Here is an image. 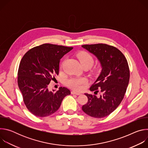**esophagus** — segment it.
I'll list each match as a JSON object with an SVG mask.
<instances>
[{
  "label": "esophagus",
  "mask_w": 148,
  "mask_h": 148,
  "mask_svg": "<svg viewBox=\"0 0 148 148\" xmlns=\"http://www.w3.org/2000/svg\"><path fill=\"white\" fill-rule=\"evenodd\" d=\"M71 94H75V95H81V94L80 92H76V91H71Z\"/></svg>",
  "instance_id": "obj_1"
}]
</instances>
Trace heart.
<instances>
[{
	"label": "heart",
	"instance_id": "obj_1",
	"mask_svg": "<svg viewBox=\"0 0 148 148\" xmlns=\"http://www.w3.org/2000/svg\"><path fill=\"white\" fill-rule=\"evenodd\" d=\"M77 57L79 60L82 66H92L94 62V59L92 56L86 51H80L77 54ZM87 83V79L83 77H72L66 81V85L75 90H81L84 85Z\"/></svg>",
	"mask_w": 148,
	"mask_h": 148
}]
</instances>
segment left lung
I'll return each mask as SVG.
<instances>
[{
	"mask_svg": "<svg viewBox=\"0 0 148 148\" xmlns=\"http://www.w3.org/2000/svg\"><path fill=\"white\" fill-rule=\"evenodd\" d=\"M83 49L95 56L101 71L90 90L94 94L85 93L88 102L82 107L87 115L96 118L109 115L122 101L130 81V69L124 55L115 47L105 44L82 45ZM99 90L100 97L96 94Z\"/></svg>",
	"mask_w": 148,
	"mask_h": 148,
	"instance_id": "obj_1",
	"label": "left lung"
}]
</instances>
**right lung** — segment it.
I'll return each mask as SVG.
<instances>
[{
	"label": "right lung",
	"mask_w": 148,
	"mask_h": 148,
	"mask_svg": "<svg viewBox=\"0 0 148 148\" xmlns=\"http://www.w3.org/2000/svg\"><path fill=\"white\" fill-rule=\"evenodd\" d=\"M73 47L43 44L29 50L20 61L18 86L28 110L38 117L56 112L64 98L71 94L65 87L49 91L48 86L59 72L60 59Z\"/></svg>",
	"instance_id": "obj_1"
}]
</instances>
